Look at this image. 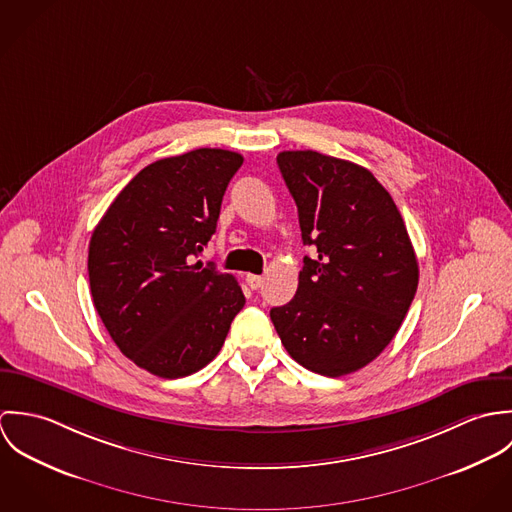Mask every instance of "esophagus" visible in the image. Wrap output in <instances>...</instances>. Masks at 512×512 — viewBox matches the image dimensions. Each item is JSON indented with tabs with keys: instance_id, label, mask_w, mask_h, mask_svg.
Instances as JSON below:
<instances>
[{
	"instance_id": "34e87169",
	"label": "esophagus",
	"mask_w": 512,
	"mask_h": 512,
	"mask_svg": "<svg viewBox=\"0 0 512 512\" xmlns=\"http://www.w3.org/2000/svg\"><path fill=\"white\" fill-rule=\"evenodd\" d=\"M246 284L250 286V290H258V288H262L264 278H262V276H256V274H248V276H246Z\"/></svg>"
}]
</instances>
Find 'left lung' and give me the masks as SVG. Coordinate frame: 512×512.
<instances>
[{
    "mask_svg": "<svg viewBox=\"0 0 512 512\" xmlns=\"http://www.w3.org/2000/svg\"><path fill=\"white\" fill-rule=\"evenodd\" d=\"M297 205L303 258L292 301L270 311L293 361L343 376L374 361L418 290V260L390 193L357 163L313 149L282 151Z\"/></svg>",
    "mask_w": 512,
    "mask_h": 512,
    "instance_id": "8db88e82",
    "label": "left lung"
}]
</instances>
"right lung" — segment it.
I'll use <instances>...</instances> for the list:
<instances>
[{"label": "right lung", "instance_id": "obj_1", "mask_svg": "<svg viewBox=\"0 0 512 512\" xmlns=\"http://www.w3.org/2000/svg\"><path fill=\"white\" fill-rule=\"evenodd\" d=\"M244 157L201 147L144 167L88 246L94 307L118 349L161 378L209 365L246 299L232 274L195 262Z\"/></svg>", "mask_w": 512, "mask_h": 512}]
</instances>
